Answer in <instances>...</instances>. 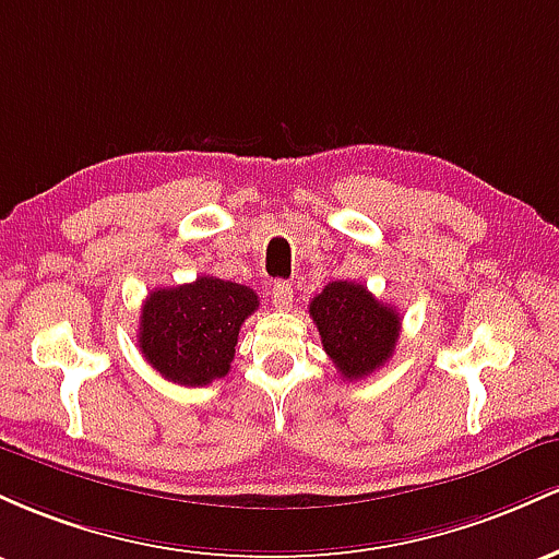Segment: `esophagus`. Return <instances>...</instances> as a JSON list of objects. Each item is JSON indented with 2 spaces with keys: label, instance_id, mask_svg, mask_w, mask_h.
I'll return each instance as SVG.
<instances>
[{
  "label": "esophagus",
  "instance_id": "1",
  "mask_svg": "<svg viewBox=\"0 0 559 559\" xmlns=\"http://www.w3.org/2000/svg\"><path fill=\"white\" fill-rule=\"evenodd\" d=\"M272 300L277 309H290L293 306V285L290 282H274L272 285Z\"/></svg>",
  "mask_w": 559,
  "mask_h": 559
}]
</instances>
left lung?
Here are the masks:
<instances>
[{
  "label": "left lung",
  "mask_w": 559,
  "mask_h": 559,
  "mask_svg": "<svg viewBox=\"0 0 559 559\" xmlns=\"http://www.w3.org/2000/svg\"><path fill=\"white\" fill-rule=\"evenodd\" d=\"M311 319L322 335L337 372L346 380H361L393 356L401 317L356 282H330L311 298Z\"/></svg>",
  "instance_id": "obj_1"
}]
</instances>
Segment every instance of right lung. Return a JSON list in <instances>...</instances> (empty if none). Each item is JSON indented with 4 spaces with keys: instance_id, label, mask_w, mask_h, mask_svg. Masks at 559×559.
<instances>
[{
    "instance_id": "right-lung-1",
    "label": "right lung",
    "mask_w": 559,
    "mask_h": 559,
    "mask_svg": "<svg viewBox=\"0 0 559 559\" xmlns=\"http://www.w3.org/2000/svg\"><path fill=\"white\" fill-rule=\"evenodd\" d=\"M255 309L259 296L229 280L198 277L190 285L160 287L144 300L136 341L166 380L209 385L229 372L237 335Z\"/></svg>"
}]
</instances>
